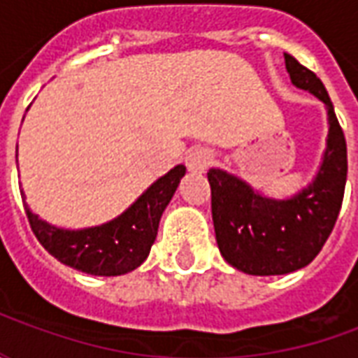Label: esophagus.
<instances>
[{
    "mask_svg": "<svg viewBox=\"0 0 358 358\" xmlns=\"http://www.w3.org/2000/svg\"><path fill=\"white\" fill-rule=\"evenodd\" d=\"M213 161L209 149L205 148H194L192 151H187L186 155V166L192 172H203Z\"/></svg>",
    "mask_w": 358,
    "mask_h": 358,
    "instance_id": "1",
    "label": "esophagus"
}]
</instances>
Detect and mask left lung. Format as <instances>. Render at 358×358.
Returning a JSON list of instances; mask_svg holds the SVG:
<instances>
[{"label":"left lung","mask_w":358,"mask_h":358,"mask_svg":"<svg viewBox=\"0 0 358 358\" xmlns=\"http://www.w3.org/2000/svg\"><path fill=\"white\" fill-rule=\"evenodd\" d=\"M292 82L316 95L328 109V140L313 184L289 199L257 194L234 174L210 169L213 224L220 255L253 276H276L307 266L338 220L347 180V143L322 80L295 57L284 53Z\"/></svg>","instance_id":"obj_1"}]
</instances>
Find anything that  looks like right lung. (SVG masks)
<instances>
[{"label":"right lung","instance_id":"right-lung-1","mask_svg":"<svg viewBox=\"0 0 358 358\" xmlns=\"http://www.w3.org/2000/svg\"><path fill=\"white\" fill-rule=\"evenodd\" d=\"M184 174V164L174 166L155 184H151L145 194H141L138 201L120 217L107 224L84 230H63L48 224L28 209L22 192L20 195L30 228L50 255L86 274L120 276L138 268L148 259L163 210L171 203Z\"/></svg>","mask_w":358,"mask_h":358}]
</instances>
